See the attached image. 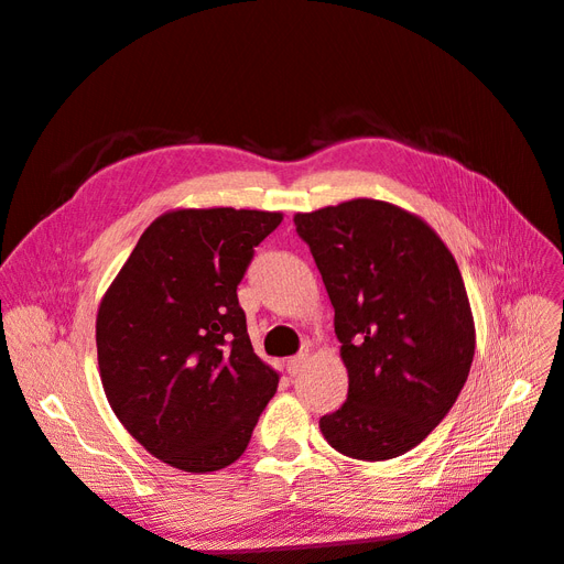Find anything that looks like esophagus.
Segmentation results:
<instances>
[{
	"instance_id": "34e87169",
	"label": "esophagus",
	"mask_w": 564,
	"mask_h": 564,
	"mask_svg": "<svg viewBox=\"0 0 564 564\" xmlns=\"http://www.w3.org/2000/svg\"><path fill=\"white\" fill-rule=\"evenodd\" d=\"M305 362H308V355H303V352L289 357V360H286V373H289V377H299V373L305 367Z\"/></svg>"
}]
</instances>
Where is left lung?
Wrapping results in <instances>:
<instances>
[{
  "mask_svg": "<svg viewBox=\"0 0 564 564\" xmlns=\"http://www.w3.org/2000/svg\"><path fill=\"white\" fill-rule=\"evenodd\" d=\"M334 305L348 398L319 419L329 445L386 460L449 414L475 355L468 294L437 232L395 204L350 199L294 216Z\"/></svg>",
  "mask_w": 564,
  "mask_h": 564,
  "instance_id": "8db88e82",
  "label": "left lung"
}]
</instances>
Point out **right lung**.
<instances>
[{"label": "right lung", "instance_id": "1", "mask_svg": "<svg viewBox=\"0 0 564 564\" xmlns=\"http://www.w3.org/2000/svg\"><path fill=\"white\" fill-rule=\"evenodd\" d=\"M278 212L176 209L152 220L100 301L98 369L124 429L164 464L240 458L280 373L253 352L237 284Z\"/></svg>", "mask_w": 564, "mask_h": 564}]
</instances>
